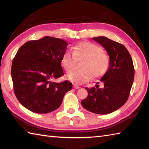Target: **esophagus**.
<instances>
[{"label":"esophagus","instance_id":"esophagus-1","mask_svg":"<svg viewBox=\"0 0 149 149\" xmlns=\"http://www.w3.org/2000/svg\"><path fill=\"white\" fill-rule=\"evenodd\" d=\"M74 88H75V89H79V88H80V86H78L77 84H74Z\"/></svg>","mask_w":149,"mask_h":149}]
</instances>
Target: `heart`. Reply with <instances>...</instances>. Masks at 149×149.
I'll use <instances>...</instances> for the list:
<instances>
[{"label":"heart","mask_w":149,"mask_h":149,"mask_svg":"<svg viewBox=\"0 0 149 149\" xmlns=\"http://www.w3.org/2000/svg\"><path fill=\"white\" fill-rule=\"evenodd\" d=\"M77 60H84L81 70L72 71L66 75L68 80L76 84H83L92 77H99L105 74L109 65V58L102 49L91 42H83L66 50L63 53L61 63L66 71L74 68Z\"/></svg>","instance_id":"b5f03b06"}]
</instances>
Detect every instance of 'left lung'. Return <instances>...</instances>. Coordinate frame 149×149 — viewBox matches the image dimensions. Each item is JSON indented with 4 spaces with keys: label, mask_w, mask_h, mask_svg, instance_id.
I'll list each match as a JSON object with an SVG mask.
<instances>
[{
    "label": "left lung",
    "mask_w": 149,
    "mask_h": 149,
    "mask_svg": "<svg viewBox=\"0 0 149 149\" xmlns=\"http://www.w3.org/2000/svg\"><path fill=\"white\" fill-rule=\"evenodd\" d=\"M102 45L109 56V68L100 81L102 86L85 88L88 96L81 101L84 108L93 113L106 115L115 111L129 98L134 77L132 59L122 44L104 36L92 38Z\"/></svg>",
    "instance_id": "obj_1"
}]
</instances>
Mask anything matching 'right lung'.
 Instances as JSON below:
<instances>
[{"label":"right lung","mask_w":149,"mask_h":149,"mask_svg":"<svg viewBox=\"0 0 149 149\" xmlns=\"http://www.w3.org/2000/svg\"><path fill=\"white\" fill-rule=\"evenodd\" d=\"M68 45L63 40L45 36L29 41L18 49L12 62L11 77L15 95L27 109L36 113L52 112L72 90V84L68 81H51L64 75L61 62Z\"/></svg>","instance_id":"right-lung-1"}]
</instances>
